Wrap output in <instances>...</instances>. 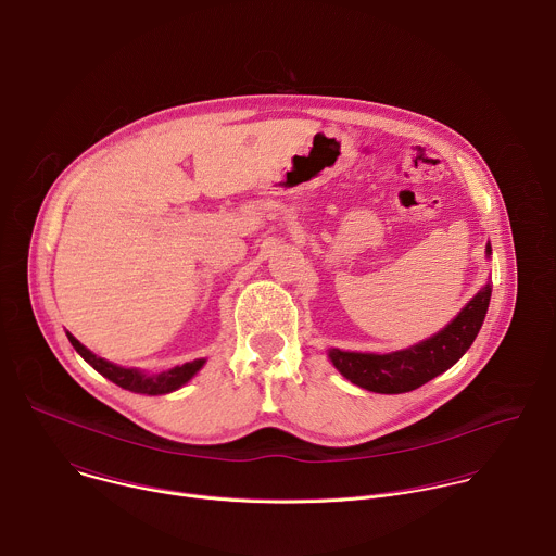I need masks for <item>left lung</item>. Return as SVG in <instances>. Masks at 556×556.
<instances>
[{"label": "left lung", "instance_id": "obj_1", "mask_svg": "<svg viewBox=\"0 0 556 556\" xmlns=\"http://www.w3.org/2000/svg\"><path fill=\"white\" fill-rule=\"evenodd\" d=\"M491 257V244L486 247ZM491 283L475 294L455 319L431 339L391 354L330 350L332 365L354 384L376 393H405L453 367L478 337L491 303Z\"/></svg>", "mask_w": 556, "mask_h": 556}]
</instances>
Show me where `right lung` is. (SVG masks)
I'll return each instance as SVG.
<instances>
[{"label": "right lung", "mask_w": 556, "mask_h": 556, "mask_svg": "<svg viewBox=\"0 0 556 556\" xmlns=\"http://www.w3.org/2000/svg\"><path fill=\"white\" fill-rule=\"evenodd\" d=\"M72 348L81 354L99 374H103L105 378H110L112 382H116L118 387L123 389H129L134 393H147V395H161V393H169V391H176L180 389L185 382H189L200 369L202 365L206 363L204 358H198V361H191V363H185V365H178L169 371H163V374H155V376H149L144 371H138V369H131V367H118L105 358H99L97 354H92L88 348H84L81 343H78L72 334H67Z\"/></svg>", "instance_id": "add662e5"}]
</instances>
